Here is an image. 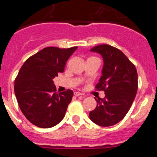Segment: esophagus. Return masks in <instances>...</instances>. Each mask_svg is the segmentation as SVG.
Masks as SVG:
<instances>
[{"instance_id": "obj_1", "label": "esophagus", "mask_w": 157, "mask_h": 157, "mask_svg": "<svg viewBox=\"0 0 157 157\" xmlns=\"http://www.w3.org/2000/svg\"><path fill=\"white\" fill-rule=\"evenodd\" d=\"M74 94L75 96H83V94H82L81 93H80V92H74Z\"/></svg>"}]
</instances>
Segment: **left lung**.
<instances>
[{"label": "left lung", "mask_w": 157, "mask_h": 157, "mask_svg": "<svg viewBox=\"0 0 157 157\" xmlns=\"http://www.w3.org/2000/svg\"><path fill=\"white\" fill-rule=\"evenodd\" d=\"M90 51L103 58L102 75L95 88L103 90L105 96L95 99L97 105L90 112V118L99 126H112L124 118L135 99L137 69L121 50L113 46L102 44Z\"/></svg>", "instance_id": "8db88e82"}]
</instances>
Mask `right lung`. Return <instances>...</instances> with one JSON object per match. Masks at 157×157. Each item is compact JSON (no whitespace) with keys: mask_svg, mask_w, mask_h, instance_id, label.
Segmentation results:
<instances>
[{"mask_svg":"<svg viewBox=\"0 0 157 157\" xmlns=\"http://www.w3.org/2000/svg\"><path fill=\"white\" fill-rule=\"evenodd\" d=\"M77 46L69 48L47 47L29 57L14 81V92L20 110L39 128L58 124L65 115L73 91L58 93L53 79L63 73L65 64Z\"/></svg>","mask_w":157,"mask_h":157,"instance_id":"obj_1","label":"right lung"}]
</instances>
